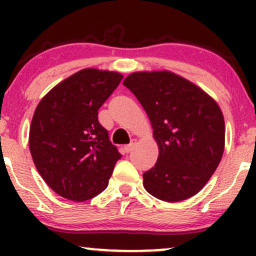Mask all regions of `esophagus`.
<instances>
[{"label": "esophagus", "instance_id": "obj_1", "mask_svg": "<svg viewBox=\"0 0 256 256\" xmlns=\"http://www.w3.org/2000/svg\"><path fill=\"white\" fill-rule=\"evenodd\" d=\"M134 144H136V140H132L130 144H128V146H124V150H125L126 152H130L132 150V149H134Z\"/></svg>", "mask_w": 256, "mask_h": 256}]
</instances>
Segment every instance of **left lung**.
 <instances>
[{"instance_id":"obj_1","label":"left lung","mask_w":256,"mask_h":256,"mask_svg":"<svg viewBox=\"0 0 256 256\" xmlns=\"http://www.w3.org/2000/svg\"><path fill=\"white\" fill-rule=\"evenodd\" d=\"M122 84L144 108L158 146L156 164L143 173L146 190L166 202L196 195L224 152L225 122L218 104L170 71L134 72Z\"/></svg>"}]
</instances>
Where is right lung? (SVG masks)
I'll return each mask as SVG.
<instances>
[{
  "label": "right lung",
  "mask_w": 256,
  "mask_h": 256,
  "mask_svg": "<svg viewBox=\"0 0 256 256\" xmlns=\"http://www.w3.org/2000/svg\"><path fill=\"white\" fill-rule=\"evenodd\" d=\"M122 79L118 72L82 70L38 104L28 146L37 171L58 195L82 202L107 188L122 154L98 114Z\"/></svg>",
  "instance_id": "1"
}]
</instances>
